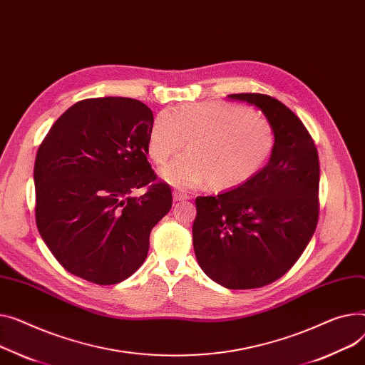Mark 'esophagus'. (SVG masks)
Instances as JSON below:
<instances>
[{"mask_svg":"<svg viewBox=\"0 0 365 365\" xmlns=\"http://www.w3.org/2000/svg\"><path fill=\"white\" fill-rule=\"evenodd\" d=\"M190 197L187 195V193H185V192H180V190H175L173 192V200L176 201V202H180V201H186V200H189Z\"/></svg>","mask_w":365,"mask_h":365,"instance_id":"34e87169","label":"esophagus"}]
</instances>
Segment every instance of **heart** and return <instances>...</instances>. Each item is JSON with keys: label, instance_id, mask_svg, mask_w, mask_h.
<instances>
[{"label": "heart", "instance_id": "obj_1", "mask_svg": "<svg viewBox=\"0 0 365 365\" xmlns=\"http://www.w3.org/2000/svg\"><path fill=\"white\" fill-rule=\"evenodd\" d=\"M186 154L161 168L175 187L193 189L210 182L218 190L250 182L269 161L274 132L269 120L247 107L210 101L161 111L148 133L147 150L155 164L185 147Z\"/></svg>", "mask_w": 365, "mask_h": 365}]
</instances>
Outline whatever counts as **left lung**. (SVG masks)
Instances as JSON below:
<instances>
[{"instance_id": "1", "label": "left lung", "mask_w": 365, "mask_h": 365, "mask_svg": "<svg viewBox=\"0 0 365 365\" xmlns=\"http://www.w3.org/2000/svg\"><path fill=\"white\" fill-rule=\"evenodd\" d=\"M227 98L262 111L274 132L269 163L245 185L197 197L193 251L202 272L227 289L270 284L290 270L319 220L320 164L302 121L262 93Z\"/></svg>"}]
</instances>
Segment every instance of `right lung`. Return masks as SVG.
I'll use <instances>...</instances> for the list:
<instances>
[{"instance_id":"obj_1","label":"right lung","mask_w":365,"mask_h":365,"mask_svg":"<svg viewBox=\"0 0 365 365\" xmlns=\"http://www.w3.org/2000/svg\"><path fill=\"white\" fill-rule=\"evenodd\" d=\"M154 115L123 96L71 106L46 133L35 160L36 226L64 269L115 284L147 258L153 227L172 208V190L148 163ZM149 190L135 197L133 190Z\"/></svg>"}]
</instances>
